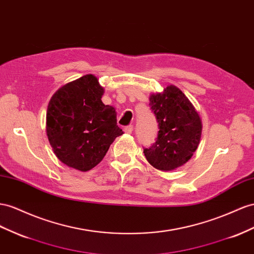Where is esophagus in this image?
Returning a JSON list of instances; mask_svg holds the SVG:
<instances>
[{
	"label": "esophagus",
	"instance_id": "34e87169",
	"mask_svg": "<svg viewBox=\"0 0 254 254\" xmlns=\"http://www.w3.org/2000/svg\"><path fill=\"white\" fill-rule=\"evenodd\" d=\"M124 131L126 132V133H132V131H133V126H131V125H130V126H126L125 128H124Z\"/></svg>",
	"mask_w": 254,
	"mask_h": 254
}]
</instances>
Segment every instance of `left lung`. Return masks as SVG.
I'll list each match as a JSON object with an SVG mask.
<instances>
[{"instance_id":"left-lung-1","label":"left lung","mask_w":254,"mask_h":254,"mask_svg":"<svg viewBox=\"0 0 254 254\" xmlns=\"http://www.w3.org/2000/svg\"><path fill=\"white\" fill-rule=\"evenodd\" d=\"M149 106L158 122L159 131L153 145L143 150L147 161L160 171L184 166L200 143V115L187 96L174 85L150 95Z\"/></svg>"}]
</instances>
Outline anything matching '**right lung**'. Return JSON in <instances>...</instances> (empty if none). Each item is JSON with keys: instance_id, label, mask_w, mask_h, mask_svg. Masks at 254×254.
Here are the masks:
<instances>
[{"instance_id": "add662e5", "label": "right lung", "mask_w": 254, "mask_h": 254, "mask_svg": "<svg viewBox=\"0 0 254 254\" xmlns=\"http://www.w3.org/2000/svg\"><path fill=\"white\" fill-rule=\"evenodd\" d=\"M104 92L94 74H85L59 88L48 105L46 130L54 154L82 172L97 166L124 133L114 108L101 101Z\"/></svg>"}]
</instances>
